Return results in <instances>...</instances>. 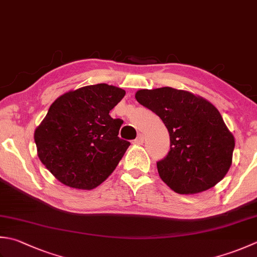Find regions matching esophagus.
I'll use <instances>...</instances> for the list:
<instances>
[{
	"label": "esophagus",
	"instance_id": "34e87169",
	"mask_svg": "<svg viewBox=\"0 0 257 257\" xmlns=\"http://www.w3.org/2000/svg\"><path fill=\"white\" fill-rule=\"evenodd\" d=\"M134 143L137 144V145H142L144 143V135L143 134H138L137 138L134 140Z\"/></svg>",
	"mask_w": 257,
	"mask_h": 257
}]
</instances>
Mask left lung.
<instances>
[{
    "instance_id": "left-lung-1",
    "label": "left lung",
    "mask_w": 257,
    "mask_h": 257,
    "mask_svg": "<svg viewBox=\"0 0 257 257\" xmlns=\"http://www.w3.org/2000/svg\"><path fill=\"white\" fill-rule=\"evenodd\" d=\"M135 97L168 129L170 150L157 163L160 178L168 187L178 194H197L225 177L235 140L212 103L170 87L138 90Z\"/></svg>"
}]
</instances>
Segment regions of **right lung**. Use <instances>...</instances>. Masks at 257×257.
<instances>
[{"label": "right lung", "instance_id": "1", "mask_svg": "<svg viewBox=\"0 0 257 257\" xmlns=\"http://www.w3.org/2000/svg\"><path fill=\"white\" fill-rule=\"evenodd\" d=\"M124 94L99 83L60 95L50 105L34 142L41 163L60 183L90 190L117 167L130 143L118 137L122 120L109 112Z\"/></svg>", "mask_w": 257, "mask_h": 257}]
</instances>
